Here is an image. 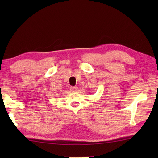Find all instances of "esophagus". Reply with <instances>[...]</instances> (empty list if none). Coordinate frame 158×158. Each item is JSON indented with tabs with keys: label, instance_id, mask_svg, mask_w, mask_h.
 <instances>
[{
	"label": "esophagus",
	"instance_id": "1",
	"mask_svg": "<svg viewBox=\"0 0 158 158\" xmlns=\"http://www.w3.org/2000/svg\"><path fill=\"white\" fill-rule=\"evenodd\" d=\"M77 90H78V88H77V86H72V87H70V90H71V91L75 92V91H77Z\"/></svg>",
	"mask_w": 158,
	"mask_h": 158
}]
</instances>
